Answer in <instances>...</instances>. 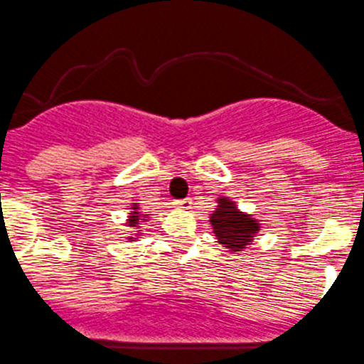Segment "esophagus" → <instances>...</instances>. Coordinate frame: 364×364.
I'll list each match as a JSON object with an SVG mask.
<instances>
[{
  "label": "esophagus",
  "mask_w": 364,
  "mask_h": 364,
  "mask_svg": "<svg viewBox=\"0 0 364 364\" xmlns=\"http://www.w3.org/2000/svg\"><path fill=\"white\" fill-rule=\"evenodd\" d=\"M175 205L178 207V209H184V210H189L193 207V200L191 198H184V200H176Z\"/></svg>",
  "instance_id": "obj_1"
}]
</instances>
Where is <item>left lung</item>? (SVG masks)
I'll return each instance as SVG.
<instances>
[{"instance_id": "left-lung-1", "label": "left lung", "mask_w": 364, "mask_h": 364, "mask_svg": "<svg viewBox=\"0 0 364 364\" xmlns=\"http://www.w3.org/2000/svg\"><path fill=\"white\" fill-rule=\"evenodd\" d=\"M209 221L213 225L218 243L223 245L230 252H241L250 247L261 228L257 220H254L250 214L241 213L236 203L225 196L218 198V207L210 214Z\"/></svg>"}]
</instances>
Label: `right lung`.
<instances>
[{"label": "right lung", "mask_w": 364, "mask_h": 364, "mask_svg": "<svg viewBox=\"0 0 364 364\" xmlns=\"http://www.w3.org/2000/svg\"><path fill=\"white\" fill-rule=\"evenodd\" d=\"M146 216H148V214H143V216H141L139 207H137V203H134L132 213H130V216H128L127 225H128V227H137V225H139L141 218H146ZM134 240H136V237H134V236H128V241H134Z\"/></svg>", "instance_id": "add662e5"}]
</instances>
